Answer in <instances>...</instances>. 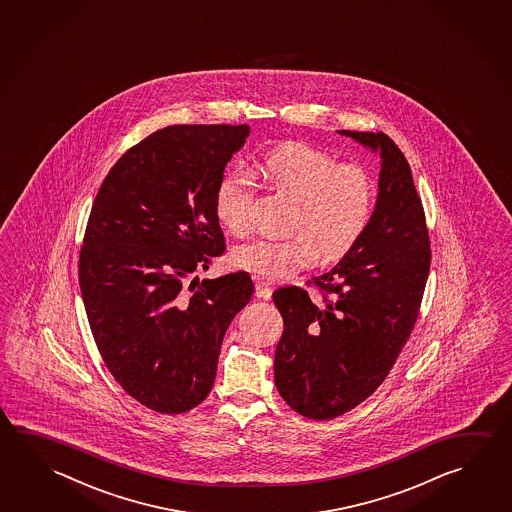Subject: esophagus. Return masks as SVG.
<instances>
[{"instance_id":"1","label":"esophagus","mask_w":512,"mask_h":512,"mask_svg":"<svg viewBox=\"0 0 512 512\" xmlns=\"http://www.w3.org/2000/svg\"><path fill=\"white\" fill-rule=\"evenodd\" d=\"M255 293H257V296L262 298V300H269L271 293H273V287L268 286V284L262 282V280H257V282H255Z\"/></svg>"}]
</instances>
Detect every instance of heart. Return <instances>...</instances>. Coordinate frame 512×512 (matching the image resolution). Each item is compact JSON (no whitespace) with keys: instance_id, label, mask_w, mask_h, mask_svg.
<instances>
[{"instance_id":"b5f03b06","label":"heart","mask_w":512,"mask_h":512,"mask_svg":"<svg viewBox=\"0 0 512 512\" xmlns=\"http://www.w3.org/2000/svg\"><path fill=\"white\" fill-rule=\"evenodd\" d=\"M259 174L275 189L296 199L293 237L257 239L234 255L237 268L278 282L316 259L332 262L352 252L374 217L376 183L358 163H340L307 144H286L269 151ZM257 190L248 174L232 171L217 181L214 207L232 234L252 232Z\"/></svg>"}]
</instances>
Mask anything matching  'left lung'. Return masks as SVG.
Listing matches in <instances>:
<instances>
[{
  "mask_svg": "<svg viewBox=\"0 0 512 512\" xmlns=\"http://www.w3.org/2000/svg\"><path fill=\"white\" fill-rule=\"evenodd\" d=\"M381 151L376 210L358 246L322 277L273 300L284 318L275 385L307 419L329 421L374 394L394 367L421 311L430 232L401 149L385 133L340 131Z\"/></svg>",
  "mask_w": 512,
  "mask_h": 512,
  "instance_id": "obj_1",
  "label": "left lung"
}]
</instances>
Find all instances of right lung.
<instances>
[{
    "label": "right lung",
    "instance_id": "1",
    "mask_svg": "<svg viewBox=\"0 0 512 512\" xmlns=\"http://www.w3.org/2000/svg\"><path fill=\"white\" fill-rule=\"evenodd\" d=\"M248 135L160 129L118 158L93 201L79 255L91 334L118 385L154 412L207 399L226 329L252 300L244 271L187 286L225 253L214 192Z\"/></svg>",
    "mask_w": 512,
    "mask_h": 512
}]
</instances>
